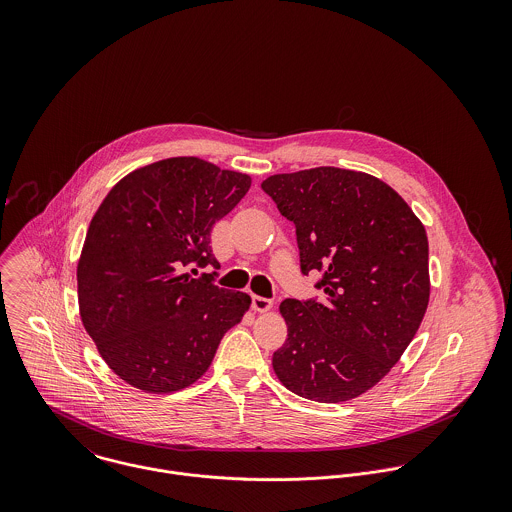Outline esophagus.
I'll return each mask as SVG.
<instances>
[{"label": "esophagus", "instance_id": "esophagus-1", "mask_svg": "<svg viewBox=\"0 0 512 512\" xmlns=\"http://www.w3.org/2000/svg\"><path fill=\"white\" fill-rule=\"evenodd\" d=\"M252 307H254V311H268V309H272V299L252 295Z\"/></svg>", "mask_w": 512, "mask_h": 512}]
</instances>
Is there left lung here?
<instances>
[{
    "label": "left lung",
    "instance_id": "obj_1",
    "mask_svg": "<svg viewBox=\"0 0 512 512\" xmlns=\"http://www.w3.org/2000/svg\"><path fill=\"white\" fill-rule=\"evenodd\" d=\"M292 220L303 276L325 299H284L280 382L307 400L361 396L398 363L430 299L428 236L406 201L361 171L315 167L262 181Z\"/></svg>",
    "mask_w": 512,
    "mask_h": 512
}]
</instances>
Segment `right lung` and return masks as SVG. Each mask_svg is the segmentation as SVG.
<instances>
[{
    "label": "right lung",
    "mask_w": 512,
    "mask_h": 512,
    "mask_svg": "<svg viewBox=\"0 0 512 512\" xmlns=\"http://www.w3.org/2000/svg\"><path fill=\"white\" fill-rule=\"evenodd\" d=\"M250 177L169 157L124 177L88 226L76 282L84 329L122 380L146 392L193 384L250 297L215 284L211 230Z\"/></svg>",
    "instance_id": "right-lung-1"
}]
</instances>
